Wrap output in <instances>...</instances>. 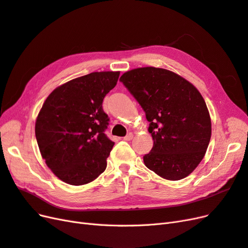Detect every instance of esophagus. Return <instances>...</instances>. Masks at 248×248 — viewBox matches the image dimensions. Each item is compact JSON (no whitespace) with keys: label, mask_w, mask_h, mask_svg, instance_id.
<instances>
[{"label":"esophagus","mask_w":248,"mask_h":248,"mask_svg":"<svg viewBox=\"0 0 248 248\" xmlns=\"http://www.w3.org/2000/svg\"><path fill=\"white\" fill-rule=\"evenodd\" d=\"M132 138H133V134H132V133H128L126 137L123 138V140H131Z\"/></svg>","instance_id":"34e87169"}]
</instances>
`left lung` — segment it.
Masks as SVG:
<instances>
[{
  "label": "left lung",
  "instance_id": "left-lung-1",
  "mask_svg": "<svg viewBox=\"0 0 248 248\" xmlns=\"http://www.w3.org/2000/svg\"><path fill=\"white\" fill-rule=\"evenodd\" d=\"M120 81L137 99L154 140L145 166L177 181L194 170L211 139V119L199 90L177 73L155 67L125 72Z\"/></svg>",
  "mask_w": 248,
  "mask_h": 248
}]
</instances>
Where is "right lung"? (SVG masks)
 Instances as JSON below:
<instances>
[{
	"label": "right lung",
	"mask_w": 248,
	"mask_h": 248,
	"mask_svg": "<svg viewBox=\"0 0 248 248\" xmlns=\"http://www.w3.org/2000/svg\"><path fill=\"white\" fill-rule=\"evenodd\" d=\"M120 72H92L52 91L35 124L36 140L46 166L63 182L84 185L107 169L115 142L104 131L108 116L102 108Z\"/></svg>",
	"instance_id": "right-lung-1"
}]
</instances>
